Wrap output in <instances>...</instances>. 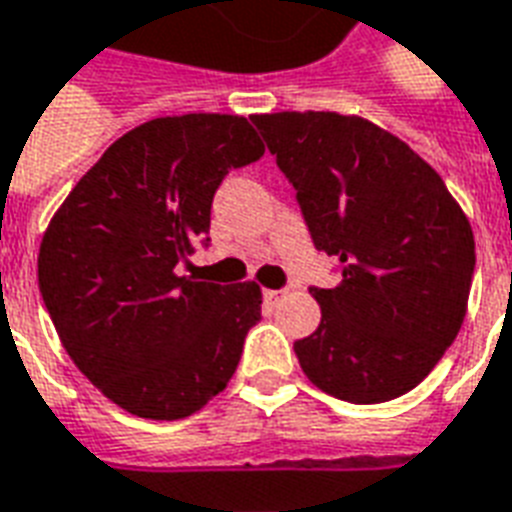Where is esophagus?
I'll list each match as a JSON object with an SVG mask.
<instances>
[{
  "instance_id": "1",
  "label": "esophagus",
  "mask_w": 512,
  "mask_h": 512,
  "mask_svg": "<svg viewBox=\"0 0 512 512\" xmlns=\"http://www.w3.org/2000/svg\"><path fill=\"white\" fill-rule=\"evenodd\" d=\"M285 295H287L285 290H266V293H263V298H266V304H279Z\"/></svg>"
}]
</instances>
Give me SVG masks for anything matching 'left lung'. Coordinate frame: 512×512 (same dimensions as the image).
I'll return each mask as SVG.
<instances>
[{"instance_id":"1","label":"left lung","mask_w":512,"mask_h":512,"mask_svg":"<svg viewBox=\"0 0 512 512\" xmlns=\"http://www.w3.org/2000/svg\"><path fill=\"white\" fill-rule=\"evenodd\" d=\"M314 246L342 282L312 287L323 320L295 342L328 396L380 404L412 391L461 331L475 236L445 181L377 124L333 111L257 113Z\"/></svg>"}]
</instances>
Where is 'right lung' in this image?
I'll return each instance as SVG.
<instances>
[{
    "mask_svg": "<svg viewBox=\"0 0 512 512\" xmlns=\"http://www.w3.org/2000/svg\"><path fill=\"white\" fill-rule=\"evenodd\" d=\"M263 151L244 116L151 119L111 143L48 222L45 309L75 366L130 415L187 418L236 374L260 287L200 282L179 263L208 241L227 170Z\"/></svg>",
    "mask_w": 512,
    "mask_h": 512,
    "instance_id": "add662e5",
    "label": "right lung"
}]
</instances>
